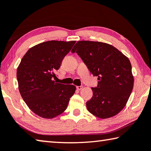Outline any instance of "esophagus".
<instances>
[{"instance_id": "obj_1", "label": "esophagus", "mask_w": 151, "mask_h": 151, "mask_svg": "<svg viewBox=\"0 0 151 151\" xmlns=\"http://www.w3.org/2000/svg\"><path fill=\"white\" fill-rule=\"evenodd\" d=\"M83 88V86H77V87H76V88H77L78 90H81Z\"/></svg>"}]
</instances>
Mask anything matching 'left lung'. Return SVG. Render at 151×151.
I'll return each instance as SVG.
<instances>
[{"label": "left lung", "mask_w": 151, "mask_h": 151, "mask_svg": "<svg viewBox=\"0 0 151 151\" xmlns=\"http://www.w3.org/2000/svg\"><path fill=\"white\" fill-rule=\"evenodd\" d=\"M71 52H76L90 73L98 76V85L91 88L93 97L87 102L88 111L102 119L118 114L133 88L129 59L113 45L99 42L78 41Z\"/></svg>", "instance_id": "8db88e82"}]
</instances>
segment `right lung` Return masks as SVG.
Instances as JSON below:
<instances>
[{"label":"right lung","mask_w":151,"mask_h":151,"mask_svg":"<svg viewBox=\"0 0 151 151\" xmlns=\"http://www.w3.org/2000/svg\"><path fill=\"white\" fill-rule=\"evenodd\" d=\"M76 41H47L28 50L17 70L19 90L32 111L42 118L52 119L65 111L75 92L73 85L54 81L55 72Z\"/></svg>","instance_id":"add662e5"}]
</instances>
